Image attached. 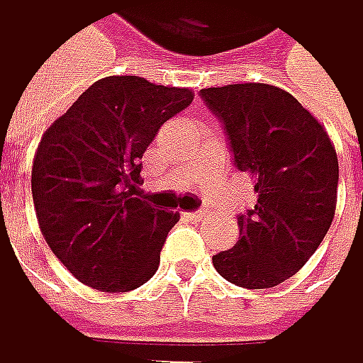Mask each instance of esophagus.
I'll return each mask as SVG.
<instances>
[{
	"instance_id": "34e87169",
	"label": "esophagus",
	"mask_w": 363,
	"mask_h": 363,
	"mask_svg": "<svg viewBox=\"0 0 363 363\" xmlns=\"http://www.w3.org/2000/svg\"><path fill=\"white\" fill-rule=\"evenodd\" d=\"M187 217L191 221H206L208 219V213L206 211H196V213H187Z\"/></svg>"
}]
</instances>
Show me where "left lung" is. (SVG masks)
Returning a JSON list of instances; mask_svg holds the SVG:
<instances>
[{
  "label": "left lung",
  "mask_w": 363,
  "mask_h": 363,
  "mask_svg": "<svg viewBox=\"0 0 363 363\" xmlns=\"http://www.w3.org/2000/svg\"><path fill=\"white\" fill-rule=\"evenodd\" d=\"M258 202L239 215L237 245L213 256L217 273L243 289H273L318 250L338 202V155L325 126L271 84L204 88Z\"/></svg>",
  "instance_id": "left-lung-1"
}]
</instances>
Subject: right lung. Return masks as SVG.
Returning <instances> with one entry per match:
<instances>
[{
	"label": "right lung",
	"instance_id": "right-lung-1",
	"mask_svg": "<svg viewBox=\"0 0 363 363\" xmlns=\"http://www.w3.org/2000/svg\"><path fill=\"white\" fill-rule=\"evenodd\" d=\"M191 101L189 88L113 74L94 82L45 131L32 165L38 225L86 286L128 293L157 273L180 215L140 198V159L161 124Z\"/></svg>",
	"mask_w": 363,
	"mask_h": 363
}]
</instances>
